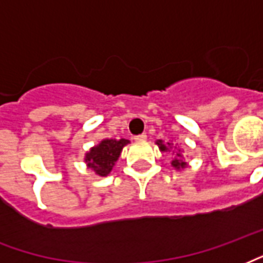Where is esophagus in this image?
I'll return each mask as SVG.
<instances>
[{
	"mask_svg": "<svg viewBox=\"0 0 263 263\" xmlns=\"http://www.w3.org/2000/svg\"><path fill=\"white\" fill-rule=\"evenodd\" d=\"M146 134H141V135H137V137L134 138V139H135V141H138V142H143V141H146Z\"/></svg>",
	"mask_w": 263,
	"mask_h": 263,
	"instance_id": "esophagus-1",
	"label": "esophagus"
}]
</instances>
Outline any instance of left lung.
<instances>
[{
    "instance_id": "8db88e82",
    "label": "left lung",
    "mask_w": 263,
    "mask_h": 263,
    "mask_svg": "<svg viewBox=\"0 0 263 263\" xmlns=\"http://www.w3.org/2000/svg\"><path fill=\"white\" fill-rule=\"evenodd\" d=\"M156 145L159 146V149H160L161 152H168L171 149V146H173V143H168V142L164 143V141H161V139H159V141L156 142ZM173 153H174V159L171 161V166L174 167V168H177V170L185 168L186 161L184 160V155L181 153L180 149H177V151H174Z\"/></svg>"
}]
</instances>
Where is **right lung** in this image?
Masks as SVG:
<instances>
[{
	"label": "right lung",
	"mask_w": 263,
	"mask_h": 263,
	"mask_svg": "<svg viewBox=\"0 0 263 263\" xmlns=\"http://www.w3.org/2000/svg\"><path fill=\"white\" fill-rule=\"evenodd\" d=\"M128 143V139H103L97 146H93L85 155V163L97 176H108L121 155L122 147Z\"/></svg>",
	"instance_id": "add662e5"
}]
</instances>
